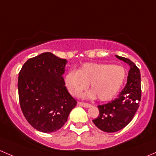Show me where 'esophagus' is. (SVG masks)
Instances as JSON below:
<instances>
[{
  "label": "esophagus",
  "instance_id": "1",
  "mask_svg": "<svg viewBox=\"0 0 156 156\" xmlns=\"http://www.w3.org/2000/svg\"><path fill=\"white\" fill-rule=\"evenodd\" d=\"M78 105H80V106H83V107H85V108H88L91 106V105L89 104V103H83V102H78Z\"/></svg>",
  "mask_w": 156,
  "mask_h": 156
}]
</instances>
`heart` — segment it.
I'll return each instance as SVG.
<instances>
[{
	"mask_svg": "<svg viewBox=\"0 0 156 156\" xmlns=\"http://www.w3.org/2000/svg\"><path fill=\"white\" fill-rule=\"evenodd\" d=\"M127 78V70L122 66L108 63L87 62L75 71H70L65 76V84L72 96L78 97L89 87L92 90L85 95L108 101L114 98L121 90Z\"/></svg>",
	"mask_w": 156,
	"mask_h": 156,
	"instance_id": "b5f03b06",
	"label": "heart"
}]
</instances>
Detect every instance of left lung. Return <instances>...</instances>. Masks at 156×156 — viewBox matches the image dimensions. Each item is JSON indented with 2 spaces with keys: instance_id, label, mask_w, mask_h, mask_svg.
<instances>
[{
  "instance_id": "1",
  "label": "left lung",
  "mask_w": 156,
  "mask_h": 156,
  "mask_svg": "<svg viewBox=\"0 0 156 156\" xmlns=\"http://www.w3.org/2000/svg\"><path fill=\"white\" fill-rule=\"evenodd\" d=\"M118 59L130 66L127 81L119 97L109 103L99 105V115L93 122L99 129L107 133L122 130L133 119L141 100L140 72L127 58L116 55Z\"/></svg>"
}]
</instances>
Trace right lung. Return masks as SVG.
Segmentation results:
<instances>
[{
	"label": "right lung",
	"instance_id": "obj_1",
	"mask_svg": "<svg viewBox=\"0 0 156 156\" xmlns=\"http://www.w3.org/2000/svg\"><path fill=\"white\" fill-rule=\"evenodd\" d=\"M66 62L46 52L28 59L19 73L22 112L30 125L41 132L52 133L60 129L77 104L62 77Z\"/></svg>",
	"mask_w": 156,
	"mask_h": 156
}]
</instances>
